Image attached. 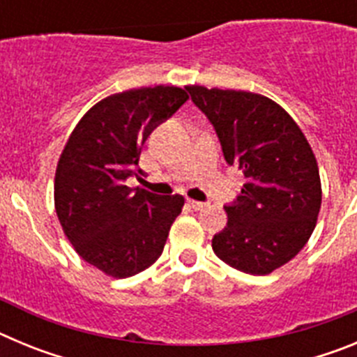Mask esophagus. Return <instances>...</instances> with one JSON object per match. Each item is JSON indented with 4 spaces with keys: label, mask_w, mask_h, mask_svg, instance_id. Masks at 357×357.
Segmentation results:
<instances>
[{
    "label": "esophagus",
    "mask_w": 357,
    "mask_h": 357,
    "mask_svg": "<svg viewBox=\"0 0 357 357\" xmlns=\"http://www.w3.org/2000/svg\"><path fill=\"white\" fill-rule=\"evenodd\" d=\"M188 206L195 211H202L204 207H206V204H204V202H197V200H188Z\"/></svg>",
    "instance_id": "obj_1"
}]
</instances>
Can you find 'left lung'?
<instances>
[{"label":"left lung","instance_id":"obj_1","mask_svg":"<svg viewBox=\"0 0 357 357\" xmlns=\"http://www.w3.org/2000/svg\"><path fill=\"white\" fill-rule=\"evenodd\" d=\"M213 123L227 162L247 182L225 206L227 227L213 238L214 254L252 275L291 261L313 234L321 206L314 153L279 103L263 94L185 85Z\"/></svg>","mask_w":357,"mask_h":357}]
</instances>
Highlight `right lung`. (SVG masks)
Masks as SVG:
<instances>
[{
    "label": "right lung",
    "instance_id": "right-lung-1",
    "mask_svg": "<svg viewBox=\"0 0 357 357\" xmlns=\"http://www.w3.org/2000/svg\"><path fill=\"white\" fill-rule=\"evenodd\" d=\"M188 98L173 85L110 94L85 112L62 150L56 216L77 254L105 275L132 277L162 254L184 197L132 189L125 181L143 175L137 162L144 141Z\"/></svg>",
    "mask_w": 357,
    "mask_h": 357
}]
</instances>
